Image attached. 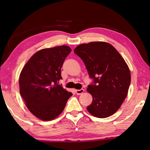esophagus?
Wrapping results in <instances>:
<instances>
[{
  "label": "esophagus",
  "instance_id": "esophagus-1",
  "mask_svg": "<svg viewBox=\"0 0 150 150\" xmlns=\"http://www.w3.org/2000/svg\"><path fill=\"white\" fill-rule=\"evenodd\" d=\"M84 92V89H77L76 90V93L77 95H81Z\"/></svg>",
  "mask_w": 150,
  "mask_h": 150
}]
</instances>
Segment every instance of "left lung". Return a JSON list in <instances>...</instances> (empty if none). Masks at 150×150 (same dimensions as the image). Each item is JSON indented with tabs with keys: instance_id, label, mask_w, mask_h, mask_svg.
I'll return each instance as SVG.
<instances>
[{
	"instance_id": "8db88e82",
	"label": "left lung",
	"mask_w": 150,
	"mask_h": 150,
	"mask_svg": "<svg viewBox=\"0 0 150 150\" xmlns=\"http://www.w3.org/2000/svg\"><path fill=\"white\" fill-rule=\"evenodd\" d=\"M74 52L83 61L90 78L94 79L87 91L93 97L87 110L98 118L116 112L127 95L131 72L115 47L105 42H91L78 46Z\"/></svg>"
}]
</instances>
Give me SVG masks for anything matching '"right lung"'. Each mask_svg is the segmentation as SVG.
<instances>
[{"mask_svg": "<svg viewBox=\"0 0 150 150\" xmlns=\"http://www.w3.org/2000/svg\"><path fill=\"white\" fill-rule=\"evenodd\" d=\"M71 51L68 46L40 50L22 69L19 91L28 110L39 120L51 121L57 117L72 95L57 84L62 79L63 62Z\"/></svg>", "mask_w": 150, "mask_h": 150, "instance_id": "add662e5", "label": "right lung"}]
</instances>
